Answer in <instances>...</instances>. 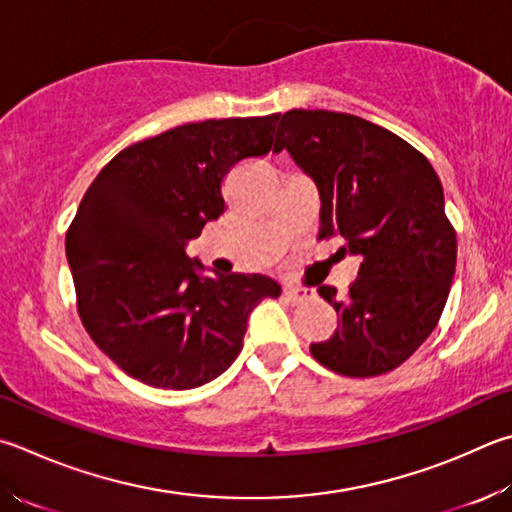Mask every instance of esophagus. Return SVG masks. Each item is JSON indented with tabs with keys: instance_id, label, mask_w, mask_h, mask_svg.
<instances>
[{
	"instance_id": "obj_1",
	"label": "esophagus",
	"mask_w": 512,
	"mask_h": 512,
	"mask_svg": "<svg viewBox=\"0 0 512 512\" xmlns=\"http://www.w3.org/2000/svg\"><path fill=\"white\" fill-rule=\"evenodd\" d=\"M282 297L291 304H300L306 300V297H309V293H306V288H300V286H286Z\"/></svg>"
}]
</instances>
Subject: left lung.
<instances>
[{"label": "left lung", "mask_w": 512, "mask_h": 512, "mask_svg": "<svg viewBox=\"0 0 512 512\" xmlns=\"http://www.w3.org/2000/svg\"><path fill=\"white\" fill-rule=\"evenodd\" d=\"M277 136L318 185V237H342L362 259L345 297L318 286L340 322L313 358L351 378L387 374L427 340L450 295L457 232L439 176L401 136L340 111L291 109Z\"/></svg>", "instance_id": "obj_1"}]
</instances>
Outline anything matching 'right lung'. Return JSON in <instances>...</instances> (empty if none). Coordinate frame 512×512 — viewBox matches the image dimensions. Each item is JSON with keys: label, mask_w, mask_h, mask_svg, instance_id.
I'll use <instances>...</instances> for the list:
<instances>
[{"label": "right lung", "mask_w": 512, "mask_h": 512, "mask_svg": "<svg viewBox=\"0 0 512 512\" xmlns=\"http://www.w3.org/2000/svg\"><path fill=\"white\" fill-rule=\"evenodd\" d=\"M280 114L188 123L118 152L67 230L78 315L91 340L145 385L192 389L235 362L271 277L199 275L185 244L226 210V174L280 152Z\"/></svg>", "instance_id": "add662e5"}]
</instances>
